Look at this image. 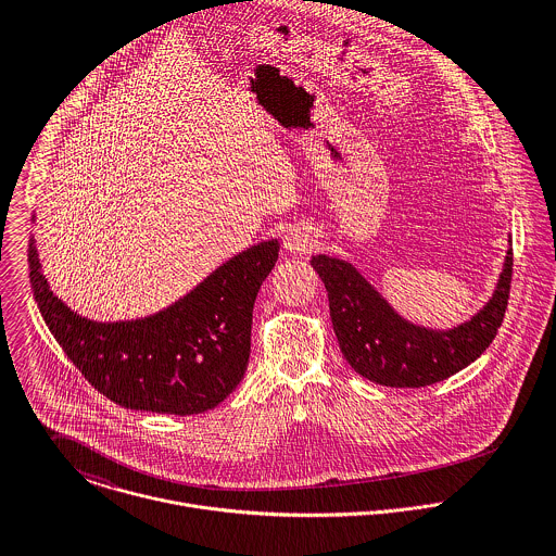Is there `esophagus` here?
<instances>
[{"instance_id":"34e87169","label":"esophagus","mask_w":556,"mask_h":556,"mask_svg":"<svg viewBox=\"0 0 556 556\" xmlns=\"http://www.w3.org/2000/svg\"><path fill=\"white\" fill-rule=\"evenodd\" d=\"M285 248L293 254H304L313 248V238L304 229H289L285 236Z\"/></svg>"}]
</instances>
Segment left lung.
Listing matches in <instances>:
<instances>
[{"mask_svg":"<svg viewBox=\"0 0 556 556\" xmlns=\"http://www.w3.org/2000/svg\"><path fill=\"white\" fill-rule=\"evenodd\" d=\"M492 298L473 317L450 329L417 325L353 267L329 254H313V267L327 289L329 317L344 359L377 386L426 388L463 368L490 346L507 308L511 282V236Z\"/></svg>","mask_w":556,"mask_h":556,"instance_id":"obj_1","label":"left lung"}]
</instances>
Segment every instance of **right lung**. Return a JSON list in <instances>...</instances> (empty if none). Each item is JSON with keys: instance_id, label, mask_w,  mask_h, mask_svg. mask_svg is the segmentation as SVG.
Masks as SVG:
<instances>
[{"instance_id": "obj_1", "label": "right lung", "mask_w": 556, "mask_h": 556, "mask_svg": "<svg viewBox=\"0 0 556 556\" xmlns=\"http://www.w3.org/2000/svg\"><path fill=\"white\" fill-rule=\"evenodd\" d=\"M278 250V239L258 241L170 306L128 320L80 317L64 304L42 274L34 238L27 261L40 315L100 394L135 410L197 415L218 406L243 379L254 300Z\"/></svg>"}]
</instances>
